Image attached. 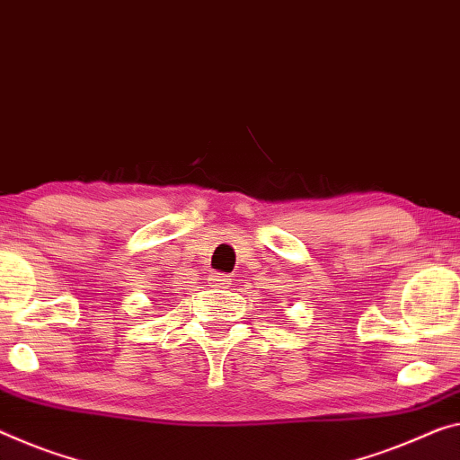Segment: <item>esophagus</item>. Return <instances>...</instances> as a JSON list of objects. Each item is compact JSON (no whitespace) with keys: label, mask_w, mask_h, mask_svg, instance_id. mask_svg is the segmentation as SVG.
Here are the masks:
<instances>
[{"label":"esophagus","mask_w":460,"mask_h":460,"mask_svg":"<svg viewBox=\"0 0 460 460\" xmlns=\"http://www.w3.org/2000/svg\"><path fill=\"white\" fill-rule=\"evenodd\" d=\"M208 281L214 288H220V289L230 288V278H228V275H224V273H211Z\"/></svg>","instance_id":"esophagus-1"}]
</instances>
